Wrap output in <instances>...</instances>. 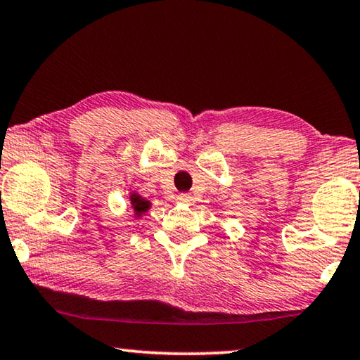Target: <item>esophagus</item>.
Segmentation results:
<instances>
[{"instance_id": "34e87169", "label": "esophagus", "mask_w": 360, "mask_h": 360, "mask_svg": "<svg viewBox=\"0 0 360 360\" xmlns=\"http://www.w3.org/2000/svg\"><path fill=\"white\" fill-rule=\"evenodd\" d=\"M176 200H178L179 203H187V205H191V203L194 202V198H192L191 194H179L178 197H176Z\"/></svg>"}]
</instances>
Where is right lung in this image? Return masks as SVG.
<instances>
[{
    "label": "right lung",
    "mask_w": 360,
    "mask_h": 360,
    "mask_svg": "<svg viewBox=\"0 0 360 360\" xmlns=\"http://www.w3.org/2000/svg\"><path fill=\"white\" fill-rule=\"evenodd\" d=\"M129 202H131L134 218L137 219H141L143 214H147L150 207H152V202L147 200V198H143L141 194H137L136 191L129 192Z\"/></svg>",
    "instance_id": "right-lung-1"
}]
</instances>
